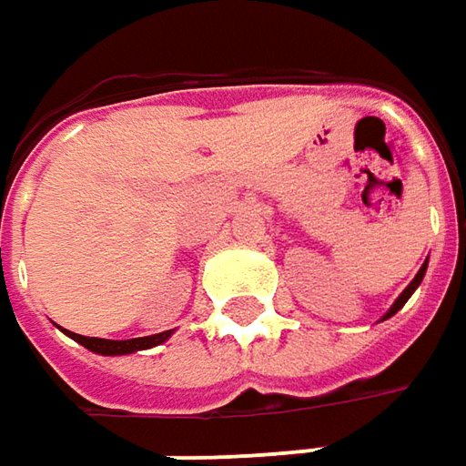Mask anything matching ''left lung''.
Listing matches in <instances>:
<instances>
[{
	"label": "left lung",
	"instance_id": "left-lung-1",
	"mask_svg": "<svg viewBox=\"0 0 466 466\" xmlns=\"http://www.w3.org/2000/svg\"><path fill=\"white\" fill-rule=\"evenodd\" d=\"M426 265H429V259H426V262L420 265V270H419V273H416V278H413V280H410V286H408L406 290H403V293L398 296V300H395V303H392V306H390V311L385 313V319H390L392 313H398V311H400V309H403V306H406V300L410 299V296H413V290H416V288L420 286V280H423V275H426Z\"/></svg>",
	"mask_w": 466,
	"mask_h": 466
}]
</instances>
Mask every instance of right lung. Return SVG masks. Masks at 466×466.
Returning <instances> with one entry per match:
<instances>
[{
	"instance_id": "obj_1",
	"label": "right lung",
	"mask_w": 466,
	"mask_h": 466,
	"mask_svg": "<svg viewBox=\"0 0 466 466\" xmlns=\"http://www.w3.org/2000/svg\"><path fill=\"white\" fill-rule=\"evenodd\" d=\"M173 331H163V334H153V337H137V339H125V341H114V339H96V337H81V334H74L68 331V337L76 339L78 344H84L86 350L96 354H106V357H114V354H132L140 352V350H150V347H157L170 337Z\"/></svg>"
}]
</instances>
